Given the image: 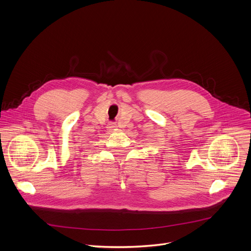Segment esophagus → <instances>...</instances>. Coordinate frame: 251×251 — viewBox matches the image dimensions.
<instances>
[{
    "instance_id": "obj_1",
    "label": "esophagus",
    "mask_w": 251,
    "mask_h": 251,
    "mask_svg": "<svg viewBox=\"0 0 251 251\" xmlns=\"http://www.w3.org/2000/svg\"><path fill=\"white\" fill-rule=\"evenodd\" d=\"M109 128H110L111 130L115 129V128H116V125H115V123H110V124H109Z\"/></svg>"
}]
</instances>
